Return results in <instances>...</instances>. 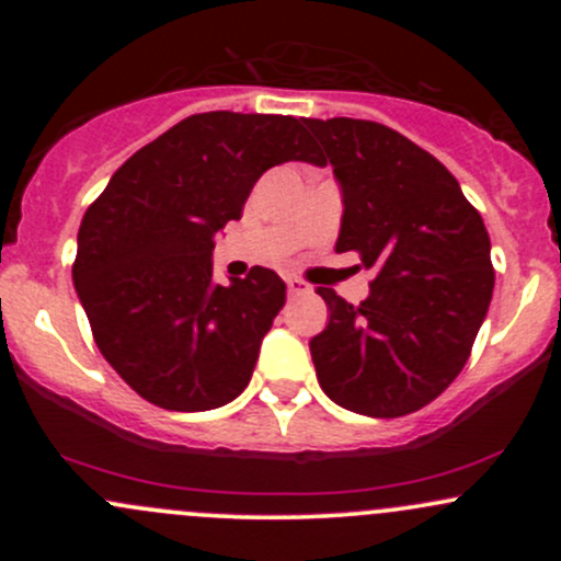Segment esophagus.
<instances>
[{"label":"esophagus","instance_id":"34e87169","mask_svg":"<svg viewBox=\"0 0 561 561\" xmlns=\"http://www.w3.org/2000/svg\"><path fill=\"white\" fill-rule=\"evenodd\" d=\"M287 290H290V296H304V293H309V285L304 279H298V276H290L287 279Z\"/></svg>","mask_w":561,"mask_h":561}]
</instances>
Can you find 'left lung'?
<instances>
[{
	"label": "left lung",
	"instance_id": "1",
	"mask_svg": "<svg viewBox=\"0 0 561 561\" xmlns=\"http://www.w3.org/2000/svg\"><path fill=\"white\" fill-rule=\"evenodd\" d=\"M342 186L336 252L377 276L353 307L320 287L328 325L309 342L339 407L399 417L437 399L472 353L494 293L491 241L454 173L396 129L364 118H304Z\"/></svg>",
	"mask_w": 561,
	"mask_h": 561
}]
</instances>
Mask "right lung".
<instances>
[{
	"label": "right lung",
	"instance_id": "add662e5",
	"mask_svg": "<svg viewBox=\"0 0 561 561\" xmlns=\"http://www.w3.org/2000/svg\"><path fill=\"white\" fill-rule=\"evenodd\" d=\"M320 162L304 118L195 113L135 151L87 208L72 285L116 375L162 410L203 412L249 386L285 282L254 265L214 282V236L268 168Z\"/></svg>",
	"mask_w": 561,
	"mask_h": 561
}]
</instances>
